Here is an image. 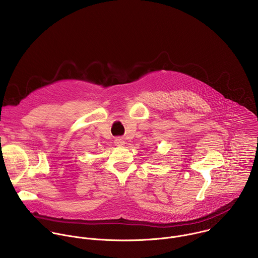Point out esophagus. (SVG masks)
<instances>
[{
  "label": "esophagus",
  "mask_w": 258,
  "mask_h": 258,
  "mask_svg": "<svg viewBox=\"0 0 258 258\" xmlns=\"http://www.w3.org/2000/svg\"><path fill=\"white\" fill-rule=\"evenodd\" d=\"M114 143H115L116 146H123L125 142H124V140H123L122 138H116V139L114 140Z\"/></svg>",
  "instance_id": "34e87169"
}]
</instances>
